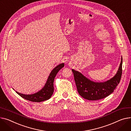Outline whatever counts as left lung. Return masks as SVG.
Segmentation results:
<instances>
[{
  "mask_svg": "<svg viewBox=\"0 0 131 131\" xmlns=\"http://www.w3.org/2000/svg\"><path fill=\"white\" fill-rule=\"evenodd\" d=\"M122 56L116 74L104 82H95L80 72L72 69L74 80L78 93L82 97L90 101H96L107 97L114 92L119 83L122 73Z\"/></svg>",
  "mask_w": 131,
  "mask_h": 131,
  "instance_id": "obj_1",
  "label": "left lung"
}]
</instances>
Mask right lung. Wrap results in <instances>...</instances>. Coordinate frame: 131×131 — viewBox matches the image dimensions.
Instances as JSON below:
<instances>
[{"label":"right lung","instance_id":"1","mask_svg":"<svg viewBox=\"0 0 131 131\" xmlns=\"http://www.w3.org/2000/svg\"><path fill=\"white\" fill-rule=\"evenodd\" d=\"M64 66V63L56 66L52 70L43 88L37 92L31 94H24L16 92L23 99L34 102H41L49 100L54 92V81L57 73Z\"/></svg>","mask_w":131,"mask_h":131}]
</instances>
